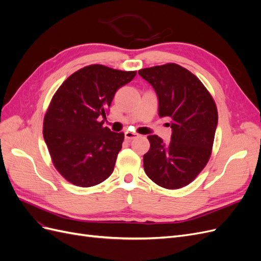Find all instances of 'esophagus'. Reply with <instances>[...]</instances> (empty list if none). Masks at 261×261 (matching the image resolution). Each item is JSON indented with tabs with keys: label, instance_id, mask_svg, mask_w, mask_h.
Returning <instances> with one entry per match:
<instances>
[{
	"label": "esophagus",
	"instance_id": "34e87169",
	"mask_svg": "<svg viewBox=\"0 0 261 261\" xmlns=\"http://www.w3.org/2000/svg\"><path fill=\"white\" fill-rule=\"evenodd\" d=\"M136 137H138V134L129 132V130L125 132V139H126V140H132V139L136 138Z\"/></svg>",
	"mask_w": 261,
	"mask_h": 261
}]
</instances>
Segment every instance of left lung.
<instances>
[{"label":"left lung","instance_id":"1","mask_svg":"<svg viewBox=\"0 0 261 261\" xmlns=\"http://www.w3.org/2000/svg\"><path fill=\"white\" fill-rule=\"evenodd\" d=\"M138 74L153 87L159 116L169 117L172 128L169 144L156 135L148 136L145 172L163 188H181L210 159L218 124L216 102L198 77L175 63L143 68Z\"/></svg>","mask_w":261,"mask_h":261}]
</instances>
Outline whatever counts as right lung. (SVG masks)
Segmentation results:
<instances>
[{"label": "right lung", "instance_id": "add662e5", "mask_svg": "<svg viewBox=\"0 0 261 261\" xmlns=\"http://www.w3.org/2000/svg\"><path fill=\"white\" fill-rule=\"evenodd\" d=\"M100 64L78 69L54 93L43 120L52 163L69 183L91 187L112 174L124 133L105 127L115 92L136 76Z\"/></svg>", "mask_w": 261, "mask_h": 261}]
</instances>
